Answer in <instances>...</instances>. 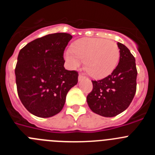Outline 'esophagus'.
<instances>
[{"label": "esophagus", "mask_w": 155, "mask_h": 155, "mask_svg": "<svg viewBox=\"0 0 155 155\" xmlns=\"http://www.w3.org/2000/svg\"><path fill=\"white\" fill-rule=\"evenodd\" d=\"M84 78H85V77L83 76L82 74H79V76H78V81H82L83 79H84Z\"/></svg>", "instance_id": "1"}]
</instances>
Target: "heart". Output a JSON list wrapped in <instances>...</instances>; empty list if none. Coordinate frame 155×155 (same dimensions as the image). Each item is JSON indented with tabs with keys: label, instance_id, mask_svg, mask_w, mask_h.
Returning <instances> with one entry per match:
<instances>
[{
	"label": "heart",
	"instance_id": "heart-1",
	"mask_svg": "<svg viewBox=\"0 0 155 155\" xmlns=\"http://www.w3.org/2000/svg\"><path fill=\"white\" fill-rule=\"evenodd\" d=\"M64 57L72 68L85 61V69L91 76L102 78L110 74L120 59V49L113 41L97 38H84L74 42L72 50L66 51Z\"/></svg>",
	"mask_w": 155,
	"mask_h": 155
}]
</instances>
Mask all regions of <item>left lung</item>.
<instances>
[{"label": "left lung", "instance_id": "8db88e82", "mask_svg": "<svg viewBox=\"0 0 155 155\" xmlns=\"http://www.w3.org/2000/svg\"><path fill=\"white\" fill-rule=\"evenodd\" d=\"M120 62L113 73L105 78L91 81L93 89L87 96V105L93 113L113 117L129 107L137 90L135 58L128 48L120 42Z\"/></svg>", "mask_w": 155, "mask_h": 155}]
</instances>
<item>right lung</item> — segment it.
I'll return each mask as SVG.
<instances>
[{"instance_id":"1","label":"right lung","mask_w":155,"mask_h":155,"mask_svg":"<svg viewBox=\"0 0 155 155\" xmlns=\"http://www.w3.org/2000/svg\"><path fill=\"white\" fill-rule=\"evenodd\" d=\"M72 35L53 33L28 42L20 50L15 67L18 97L25 109L41 118L62 110L78 73L64 68V52Z\"/></svg>"}]
</instances>
